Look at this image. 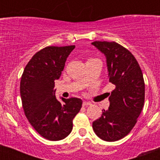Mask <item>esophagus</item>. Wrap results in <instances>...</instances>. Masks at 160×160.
Segmentation results:
<instances>
[{"mask_svg":"<svg viewBox=\"0 0 160 160\" xmlns=\"http://www.w3.org/2000/svg\"><path fill=\"white\" fill-rule=\"evenodd\" d=\"M90 105H91V102H90L85 101V102H83V103H82L83 107H87V106H90Z\"/></svg>","mask_w":160,"mask_h":160,"instance_id":"esophagus-1","label":"esophagus"}]
</instances>
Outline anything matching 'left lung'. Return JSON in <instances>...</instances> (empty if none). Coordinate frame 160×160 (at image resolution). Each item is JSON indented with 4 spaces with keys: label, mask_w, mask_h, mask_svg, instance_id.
<instances>
[{
    "label": "left lung",
    "mask_w": 160,
    "mask_h": 160,
    "mask_svg": "<svg viewBox=\"0 0 160 160\" xmlns=\"http://www.w3.org/2000/svg\"><path fill=\"white\" fill-rule=\"evenodd\" d=\"M106 56L109 82L115 88L109 97L110 107L93 122V129L102 140L114 142L128 135L137 122L145 99L142 70L134 55L114 42H94Z\"/></svg>",
    "instance_id": "1"
}]
</instances>
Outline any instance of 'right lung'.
Instances as JSON below:
<instances>
[{"label":"right lung","mask_w":160,"mask_h":160,"mask_svg":"<svg viewBox=\"0 0 160 160\" xmlns=\"http://www.w3.org/2000/svg\"><path fill=\"white\" fill-rule=\"evenodd\" d=\"M74 48H44L32 56L22 73L20 93L24 112L32 128L48 140H61L70 135L73 118L81 110L80 98H62V104L55 97L54 81Z\"/></svg>","instance_id":"1"}]
</instances>
